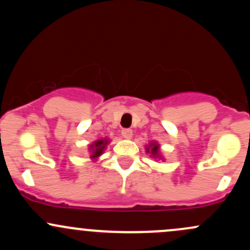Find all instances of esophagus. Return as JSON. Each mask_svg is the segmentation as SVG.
<instances>
[{"label":"esophagus","mask_w":250,"mask_h":250,"mask_svg":"<svg viewBox=\"0 0 250 250\" xmlns=\"http://www.w3.org/2000/svg\"><path fill=\"white\" fill-rule=\"evenodd\" d=\"M121 134H122V136L125 139H131V136H133V130H131V129H122Z\"/></svg>","instance_id":"1"}]
</instances>
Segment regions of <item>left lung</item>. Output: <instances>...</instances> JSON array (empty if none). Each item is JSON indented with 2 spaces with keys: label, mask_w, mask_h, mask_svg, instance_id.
Here are the masks:
<instances>
[{
  "label": "left lung",
  "mask_w": 250,
  "mask_h": 250,
  "mask_svg": "<svg viewBox=\"0 0 250 250\" xmlns=\"http://www.w3.org/2000/svg\"><path fill=\"white\" fill-rule=\"evenodd\" d=\"M159 145L156 142H150L149 145L146 147V152L150 153L153 155V158H160V149H159Z\"/></svg>",
  "instance_id": "obj_1"
}]
</instances>
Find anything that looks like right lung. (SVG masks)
Listing matches in <instances>:
<instances>
[{"label": "right lung", "instance_id": "right-lung-1", "mask_svg": "<svg viewBox=\"0 0 250 250\" xmlns=\"http://www.w3.org/2000/svg\"><path fill=\"white\" fill-rule=\"evenodd\" d=\"M108 142H109L108 139H103V140H97V141H95L94 144L90 145L89 150L91 152V155H90V158L97 159L98 156L102 155L103 150L105 149V146L108 145Z\"/></svg>", "mask_w": 250, "mask_h": 250}]
</instances>
